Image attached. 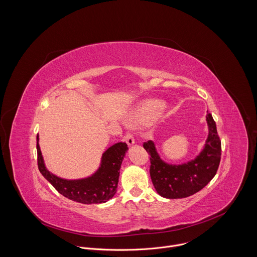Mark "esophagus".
<instances>
[{"instance_id":"34e87169","label":"esophagus","mask_w":257,"mask_h":257,"mask_svg":"<svg viewBox=\"0 0 257 257\" xmlns=\"http://www.w3.org/2000/svg\"><path fill=\"white\" fill-rule=\"evenodd\" d=\"M124 139H125V141H126V143H127L128 145H132V144L135 143V139H134L133 135H132L130 132H127V133L125 134Z\"/></svg>"}]
</instances>
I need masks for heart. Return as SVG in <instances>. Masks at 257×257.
Returning <instances> with one entry per match:
<instances>
[{"label": "heart", "mask_w": 257, "mask_h": 257, "mask_svg": "<svg viewBox=\"0 0 257 257\" xmlns=\"http://www.w3.org/2000/svg\"><path fill=\"white\" fill-rule=\"evenodd\" d=\"M159 106V103L157 101H148L142 105V107L139 109V112L137 113L135 120H143L145 118L150 117L155 111L156 108Z\"/></svg>", "instance_id": "obj_1"}]
</instances>
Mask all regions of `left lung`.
I'll list each match as a JSON object with an SVG mask.
<instances>
[{"mask_svg": "<svg viewBox=\"0 0 257 257\" xmlns=\"http://www.w3.org/2000/svg\"><path fill=\"white\" fill-rule=\"evenodd\" d=\"M208 137L203 151L187 164L168 165L163 162L152 140L143 143L151 159L150 174L157 192L170 199L185 198L205 187L215 176L221 162L222 144L211 114L206 115Z\"/></svg>", "mask_w": 257, "mask_h": 257, "instance_id": "left-lung-1", "label": "left lung"}]
</instances>
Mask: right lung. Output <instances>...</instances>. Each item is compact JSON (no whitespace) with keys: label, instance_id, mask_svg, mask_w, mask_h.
I'll use <instances>...</instances> for the list:
<instances>
[{"label":"right lung","instance_id":"right-lung-1","mask_svg":"<svg viewBox=\"0 0 257 257\" xmlns=\"http://www.w3.org/2000/svg\"><path fill=\"white\" fill-rule=\"evenodd\" d=\"M36 139L39 170L60 194L83 204L102 203L115 195L121 164L128 150L125 142H118L103 153L101 165L91 177L81 180H65L56 177L46 169L39 144V136Z\"/></svg>","mask_w":257,"mask_h":257}]
</instances>
